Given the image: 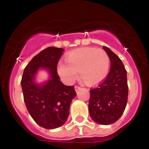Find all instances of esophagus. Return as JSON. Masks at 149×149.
<instances>
[{
	"label": "esophagus",
	"mask_w": 149,
	"mask_h": 149,
	"mask_svg": "<svg viewBox=\"0 0 149 149\" xmlns=\"http://www.w3.org/2000/svg\"><path fill=\"white\" fill-rule=\"evenodd\" d=\"M81 89V88L80 87V86H74V89H75L76 92H77V91L80 90V89Z\"/></svg>",
	"instance_id": "obj_1"
}]
</instances>
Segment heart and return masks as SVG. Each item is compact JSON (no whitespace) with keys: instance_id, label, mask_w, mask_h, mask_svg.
<instances>
[{"instance_id":"b5f03b06","label":"heart","mask_w":149,"mask_h":149,"mask_svg":"<svg viewBox=\"0 0 149 149\" xmlns=\"http://www.w3.org/2000/svg\"><path fill=\"white\" fill-rule=\"evenodd\" d=\"M65 62H59L56 71L63 81L72 84L79 73L80 78L88 85H95L104 81L108 74L110 57L101 48H81L71 51Z\"/></svg>"}]
</instances>
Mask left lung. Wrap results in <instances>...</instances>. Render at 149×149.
<instances>
[{"mask_svg":"<svg viewBox=\"0 0 149 149\" xmlns=\"http://www.w3.org/2000/svg\"><path fill=\"white\" fill-rule=\"evenodd\" d=\"M104 50L110 57V71L103 83L90 90L89 113L99 125H108L122 116L127 105L128 87L127 72L122 60L109 48Z\"/></svg>","mask_w":149,"mask_h":149,"instance_id":"left-lung-1","label":"left lung"}]
</instances>
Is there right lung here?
<instances>
[{
    "label": "right lung",
    "mask_w": 149,
    "mask_h": 149,
    "mask_svg": "<svg viewBox=\"0 0 149 149\" xmlns=\"http://www.w3.org/2000/svg\"><path fill=\"white\" fill-rule=\"evenodd\" d=\"M63 48L49 47L36 55L24 68L21 85L24 100L33 120L45 129L61 127L66 122L72 99L76 96L73 86H65L60 81L56 65ZM40 70L49 74L48 80L36 81Z\"/></svg>",
    "instance_id": "1"
}]
</instances>
